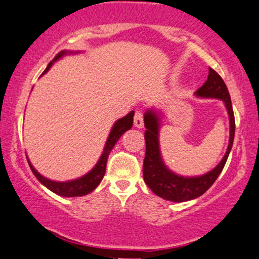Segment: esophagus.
<instances>
[{
    "label": "esophagus",
    "mask_w": 259,
    "mask_h": 259,
    "mask_svg": "<svg viewBox=\"0 0 259 259\" xmlns=\"http://www.w3.org/2000/svg\"><path fill=\"white\" fill-rule=\"evenodd\" d=\"M144 126V118H143V114L141 111H137L135 115V127L137 128H142Z\"/></svg>",
    "instance_id": "1"
}]
</instances>
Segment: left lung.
Segmentation results:
<instances>
[{"label": "left lung", "instance_id": "1", "mask_svg": "<svg viewBox=\"0 0 259 259\" xmlns=\"http://www.w3.org/2000/svg\"><path fill=\"white\" fill-rule=\"evenodd\" d=\"M194 94L198 98L219 99L224 103L230 120V138L225 155L222 161L213 170L200 176L186 177L177 175L171 171L161 158L159 145V131H160V115L154 109H149L144 114L145 156L143 162V179L148 187L156 196L171 200V202H187L198 198L210 188L218 176L223 171L228 156L230 154L235 137V116L232 111L230 94L224 83L223 78L214 69L209 68L208 79Z\"/></svg>", "mask_w": 259, "mask_h": 259}]
</instances>
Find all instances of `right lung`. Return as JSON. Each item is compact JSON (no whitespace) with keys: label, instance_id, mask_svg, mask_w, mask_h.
<instances>
[{"label":"right lung","instance_id":"add662e5","mask_svg":"<svg viewBox=\"0 0 259 259\" xmlns=\"http://www.w3.org/2000/svg\"><path fill=\"white\" fill-rule=\"evenodd\" d=\"M67 54H77V52H72V51H61L57 54V56H55V59L49 63L46 69L44 71L42 74H45L46 72L50 69V67L54 65V62H56L57 60H60L61 57H63ZM133 116H135V111H131L130 114H127L124 117L120 118L114 123L111 131L109 133V137H107V141L105 143V147H104L103 154H101L100 159L97 162L94 167L89 171L88 174L82 177H78L75 180H71V181H65V182H59V181H52V180L46 179L42 175H40L39 172L35 170V167L31 165V162L29 161V159L27 158V160L29 162V166H30L31 171L35 175V177L39 180L41 184L45 186L46 188L52 191L54 193L59 194V196L62 197H80V196H85V194L91 193L92 191H94L95 188L98 187V185L100 184L101 180H103L104 175H105V170H106V162H107V158H109V154L114 148V145L116 144V142L120 139V137L123 135L126 131L131 130L133 124Z\"/></svg>","mask_w":259,"mask_h":259}]
</instances>
